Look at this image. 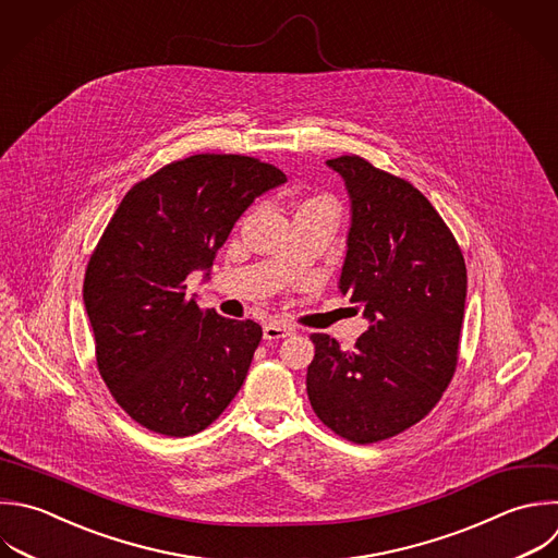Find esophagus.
Returning a JSON list of instances; mask_svg holds the SVG:
<instances>
[{
    "instance_id": "34e87169",
    "label": "esophagus",
    "mask_w": 558,
    "mask_h": 558,
    "mask_svg": "<svg viewBox=\"0 0 558 558\" xmlns=\"http://www.w3.org/2000/svg\"><path fill=\"white\" fill-rule=\"evenodd\" d=\"M292 333H294V329L288 327V325H279V323L264 325V338L266 340H279V338H288Z\"/></svg>"
}]
</instances>
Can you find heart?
Segmentation results:
<instances>
[{"instance_id":"obj_1","label":"heart","mask_w":558,"mask_h":558,"mask_svg":"<svg viewBox=\"0 0 558 558\" xmlns=\"http://www.w3.org/2000/svg\"><path fill=\"white\" fill-rule=\"evenodd\" d=\"M307 203H331V201L325 198V196H316V198H310V201H305V203H301V205H307Z\"/></svg>"}]
</instances>
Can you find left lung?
Listing matches in <instances>:
<instances>
[{
	"instance_id": "obj_1",
	"label": "left lung",
	"mask_w": 558,
	"mask_h": 558,
	"mask_svg": "<svg viewBox=\"0 0 558 558\" xmlns=\"http://www.w3.org/2000/svg\"><path fill=\"white\" fill-rule=\"evenodd\" d=\"M347 185L351 229L340 292L368 329L351 351L312 333L307 397L338 436L368 445L418 423L458 366L466 296L462 251L432 203L405 179L357 155L327 161Z\"/></svg>"
}]
</instances>
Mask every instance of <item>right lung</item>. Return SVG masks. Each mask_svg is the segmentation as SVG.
<instances>
[{
  "mask_svg": "<svg viewBox=\"0 0 558 558\" xmlns=\"http://www.w3.org/2000/svg\"><path fill=\"white\" fill-rule=\"evenodd\" d=\"M281 183L253 157L194 155L135 183L107 225L83 299L98 371L146 429L192 436L242 388L262 327L201 307L185 279L209 270L238 218Z\"/></svg>",
  "mask_w": 558,
  "mask_h": 558,
  "instance_id": "obj_1",
  "label": "right lung"
}]
</instances>
